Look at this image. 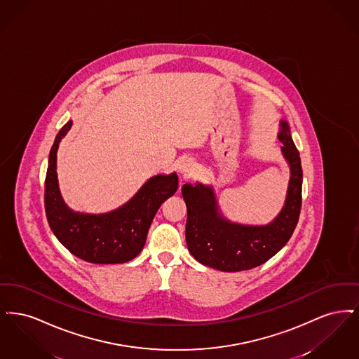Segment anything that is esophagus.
<instances>
[{"label":"esophagus","mask_w":359,"mask_h":359,"mask_svg":"<svg viewBox=\"0 0 359 359\" xmlns=\"http://www.w3.org/2000/svg\"><path fill=\"white\" fill-rule=\"evenodd\" d=\"M195 171V163L191 160V158H186V160H182L180 164H179V172L184 176L188 177L191 176Z\"/></svg>","instance_id":"1"}]
</instances>
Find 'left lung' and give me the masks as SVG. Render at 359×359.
Here are the masks:
<instances>
[{"mask_svg":"<svg viewBox=\"0 0 359 359\" xmlns=\"http://www.w3.org/2000/svg\"><path fill=\"white\" fill-rule=\"evenodd\" d=\"M278 140L290 167L285 205L273 222L266 226H246L229 222L218 214L211 187L201 183L184 184L182 194L187 205L186 241L196 261L222 272H239L256 268L280 252L290 241L302 210L303 170L290 126L281 121Z\"/></svg>","mask_w":359,"mask_h":359,"instance_id":"1","label":"left lung"}]
</instances>
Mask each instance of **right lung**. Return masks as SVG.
<instances>
[{
    "label": "right lung",
    "mask_w": 359,
    "mask_h": 359,
    "mask_svg": "<svg viewBox=\"0 0 359 359\" xmlns=\"http://www.w3.org/2000/svg\"><path fill=\"white\" fill-rule=\"evenodd\" d=\"M69 121L52 145L44 187V207L53 234L74 256L91 264H123L140 255L154 215L177 189V175L151 177L120 208L100 215L71 211L65 205L56 177V152L69 132Z\"/></svg>",
    "instance_id": "obj_1"
}]
</instances>
